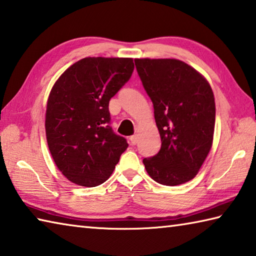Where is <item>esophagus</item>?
I'll return each instance as SVG.
<instances>
[{
    "mask_svg": "<svg viewBox=\"0 0 256 256\" xmlns=\"http://www.w3.org/2000/svg\"><path fill=\"white\" fill-rule=\"evenodd\" d=\"M130 141H131V144H133V146L136 144L138 141V138L136 134H134V136H130Z\"/></svg>",
    "mask_w": 256,
    "mask_h": 256,
    "instance_id": "esophagus-1",
    "label": "esophagus"
}]
</instances>
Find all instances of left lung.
<instances>
[{"instance_id": "left-lung-1", "label": "left lung", "mask_w": 256, "mask_h": 256, "mask_svg": "<svg viewBox=\"0 0 256 256\" xmlns=\"http://www.w3.org/2000/svg\"><path fill=\"white\" fill-rule=\"evenodd\" d=\"M154 104L162 148L144 164L151 178L175 186L196 177L214 140L216 105L204 76L174 58L134 60Z\"/></svg>"}]
</instances>
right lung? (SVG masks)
I'll use <instances>...</instances> for the list:
<instances>
[{"label": "right lung", "instance_id": "1", "mask_svg": "<svg viewBox=\"0 0 256 256\" xmlns=\"http://www.w3.org/2000/svg\"><path fill=\"white\" fill-rule=\"evenodd\" d=\"M132 58H86L58 78L46 110V138L60 172L80 186L106 182L128 146L110 126L108 105L130 80Z\"/></svg>", "mask_w": 256, "mask_h": 256}]
</instances>
